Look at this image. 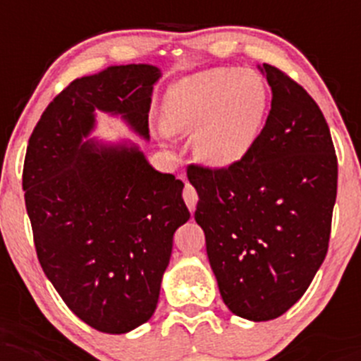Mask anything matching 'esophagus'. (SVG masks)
<instances>
[{
  "label": "esophagus",
  "instance_id": "1",
  "mask_svg": "<svg viewBox=\"0 0 361 361\" xmlns=\"http://www.w3.org/2000/svg\"><path fill=\"white\" fill-rule=\"evenodd\" d=\"M183 199H185V202H187L188 209H190V211H195V206H197V199H199V195H197V190H195L194 185H190V183L185 185Z\"/></svg>",
  "mask_w": 361,
  "mask_h": 361
}]
</instances>
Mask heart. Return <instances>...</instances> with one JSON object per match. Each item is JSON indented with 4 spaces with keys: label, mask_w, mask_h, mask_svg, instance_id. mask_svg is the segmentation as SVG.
<instances>
[{
    "label": "heart",
    "mask_w": 361,
    "mask_h": 361,
    "mask_svg": "<svg viewBox=\"0 0 361 361\" xmlns=\"http://www.w3.org/2000/svg\"><path fill=\"white\" fill-rule=\"evenodd\" d=\"M267 106V92L255 73L214 68L178 82L162 108L169 133H194L202 162L225 167L248 154Z\"/></svg>",
    "instance_id": "obj_1"
}]
</instances>
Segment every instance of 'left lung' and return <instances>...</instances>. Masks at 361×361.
I'll return each mask as SVG.
<instances>
[{"label": "left lung", "instance_id": "left-lung-1", "mask_svg": "<svg viewBox=\"0 0 361 361\" xmlns=\"http://www.w3.org/2000/svg\"><path fill=\"white\" fill-rule=\"evenodd\" d=\"M271 111L248 154L195 164V221L225 305L253 322L281 316L305 293L329 251L337 155L307 90L271 64Z\"/></svg>", "mask_w": 361, "mask_h": 361}]
</instances>
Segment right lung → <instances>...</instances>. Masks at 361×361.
<instances>
[{
  "label": "right lung",
  "instance_id": "right-lung-1",
  "mask_svg": "<svg viewBox=\"0 0 361 361\" xmlns=\"http://www.w3.org/2000/svg\"><path fill=\"white\" fill-rule=\"evenodd\" d=\"M159 76L155 66L127 64L73 80L39 116L25 152L23 188L39 265L68 307L104 334L152 318L173 235L190 211L183 181L155 171L137 148L80 143L94 110L122 113L148 137Z\"/></svg>",
  "mask_w": 361,
  "mask_h": 361
}]
</instances>
